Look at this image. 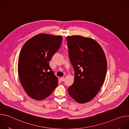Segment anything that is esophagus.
Instances as JSON below:
<instances>
[{
	"mask_svg": "<svg viewBox=\"0 0 129 129\" xmlns=\"http://www.w3.org/2000/svg\"><path fill=\"white\" fill-rule=\"evenodd\" d=\"M61 80L62 82H63V81H65V78H64V77H61Z\"/></svg>",
	"mask_w": 129,
	"mask_h": 129,
	"instance_id": "esophagus-1",
	"label": "esophagus"
}]
</instances>
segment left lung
Segmentation results:
<instances>
[{
  "instance_id": "8db88e82",
  "label": "left lung",
  "mask_w": 129,
  "mask_h": 129,
  "mask_svg": "<svg viewBox=\"0 0 129 129\" xmlns=\"http://www.w3.org/2000/svg\"><path fill=\"white\" fill-rule=\"evenodd\" d=\"M69 57L75 70V80L68 88L77 102H90L98 93L107 71V60L101 45L94 40L80 36H67Z\"/></svg>"
}]
</instances>
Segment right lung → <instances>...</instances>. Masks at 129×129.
<instances>
[{
    "instance_id": "1",
    "label": "right lung",
    "mask_w": 129,
    "mask_h": 129,
    "mask_svg": "<svg viewBox=\"0 0 129 129\" xmlns=\"http://www.w3.org/2000/svg\"><path fill=\"white\" fill-rule=\"evenodd\" d=\"M62 37L40 34L27 41L20 51L18 72L21 84L31 98L41 101L49 96L58 80L49 62L60 48Z\"/></svg>"
}]
</instances>
